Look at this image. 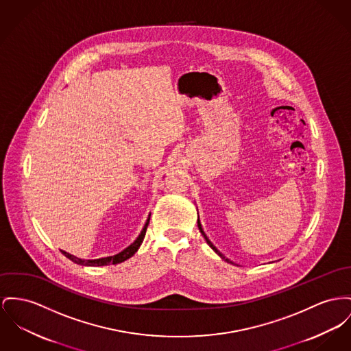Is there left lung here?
<instances>
[{
  "label": "left lung",
  "mask_w": 351,
  "mask_h": 351,
  "mask_svg": "<svg viewBox=\"0 0 351 351\" xmlns=\"http://www.w3.org/2000/svg\"><path fill=\"white\" fill-rule=\"evenodd\" d=\"M198 229H199V232H201V233H202V235H204V238H205V239H206V242H208V245H209V246H210L211 249H213V250H214V252H215V253H217V254H218V256H219V257L223 258V259H225V261H226V262H230V263H233V262H232V261H229V259H228V258L225 257V256H223V254H222V253H219V250H218V249H217V247H215V246H214V245H213V243H211L210 241H209V238H208V237H206V234L204 233V230H202V226H201V222H199V218H198Z\"/></svg>",
  "instance_id": "obj_1"
}]
</instances>
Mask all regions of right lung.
<instances>
[{
	"label": "right lung",
	"instance_id": "right-lung-1",
	"mask_svg": "<svg viewBox=\"0 0 351 351\" xmlns=\"http://www.w3.org/2000/svg\"><path fill=\"white\" fill-rule=\"evenodd\" d=\"M149 221H150V217L147 218V221H146V223H145V226H143V229H142V232H141L140 235L137 237V239H136L130 246H128L125 250H122L121 253H118L116 256H112V257L98 258V259H82V258L74 257V256H71V254L66 253V252H64V250H61V253H62L65 257L69 258L71 262H74V263H77V265H82V266H105V265H117V263H121V262H123V261H126V259L133 257V256L136 254V252L140 249L141 243H142V241H143V238H145V234H146V229H147Z\"/></svg>",
	"mask_w": 351,
	"mask_h": 351
}]
</instances>
